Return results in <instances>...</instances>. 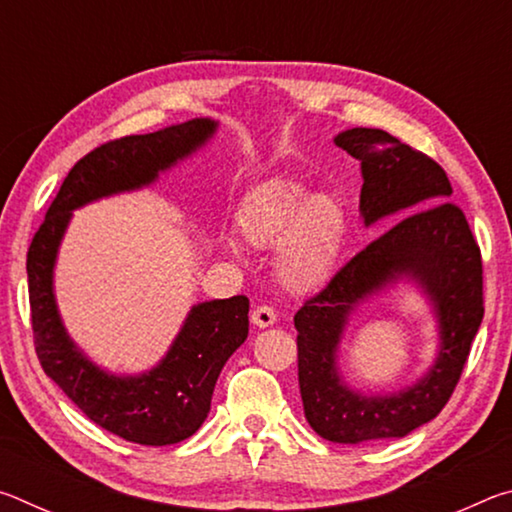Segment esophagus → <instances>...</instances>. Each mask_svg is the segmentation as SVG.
Wrapping results in <instances>:
<instances>
[{
	"label": "esophagus",
	"instance_id": "34e87169",
	"mask_svg": "<svg viewBox=\"0 0 512 512\" xmlns=\"http://www.w3.org/2000/svg\"><path fill=\"white\" fill-rule=\"evenodd\" d=\"M250 320H253V325H255V327L264 329V327H271V325H275L277 316H275V311H273L271 307L262 305V307H257V309L253 311V316H250Z\"/></svg>",
	"mask_w": 512,
	"mask_h": 512
}]
</instances>
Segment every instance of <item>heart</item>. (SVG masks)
Instances as JSON below:
<instances>
[{
  "label": "heart",
  "instance_id": "obj_1",
  "mask_svg": "<svg viewBox=\"0 0 512 512\" xmlns=\"http://www.w3.org/2000/svg\"><path fill=\"white\" fill-rule=\"evenodd\" d=\"M237 230L246 244L275 250V271L293 293L332 280L348 235V212L334 194H311L293 178H268L241 198Z\"/></svg>",
  "mask_w": 512,
  "mask_h": 512
}]
</instances>
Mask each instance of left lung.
<instances>
[{"mask_svg": "<svg viewBox=\"0 0 512 512\" xmlns=\"http://www.w3.org/2000/svg\"><path fill=\"white\" fill-rule=\"evenodd\" d=\"M361 162L359 212L366 228L393 223L305 302L298 329V381L305 418L320 438L359 445L409 436L443 411L483 320L481 250L440 164L379 128L334 137ZM428 298L439 348L428 372L393 394H361L338 366L344 327L363 301L397 281Z\"/></svg>", "mask_w": 512, "mask_h": 512, "instance_id": "left-lung-1", "label": "left lung"}]
</instances>
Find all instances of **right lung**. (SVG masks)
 Here are the masks:
<instances>
[{
	"instance_id": "add662e5",
	"label": "right lung",
	"mask_w": 512,
	"mask_h": 512,
	"mask_svg": "<svg viewBox=\"0 0 512 512\" xmlns=\"http://www.w3.org/2000/svg\"><path fill=\"white\" fill-rule=\"evenodd\" d=\"M219 121L196 117L149 135L108 142L67 173L27 253L33 341L42 370L88 418L137 445H176L201 429L225 361L248 336V298L198 302L151 370L117 375L94 363L60 318L54 271L79 207L149 187L212 140Z\"/></svg>"
}]
</instances>
